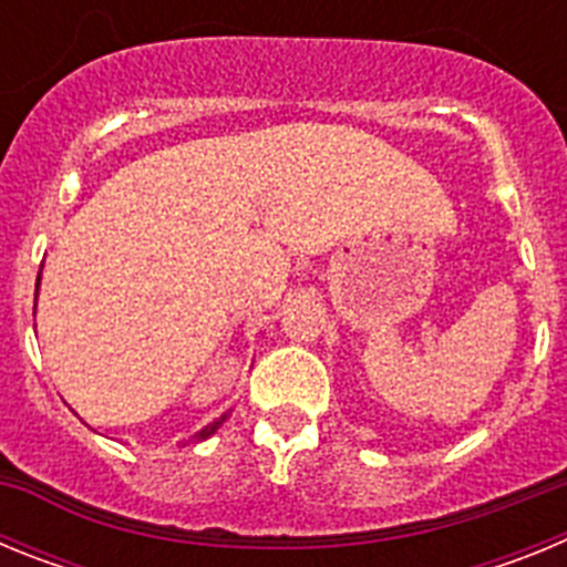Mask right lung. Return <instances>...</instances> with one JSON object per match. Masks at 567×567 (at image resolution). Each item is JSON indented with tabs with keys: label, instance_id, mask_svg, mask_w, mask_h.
<instances>
[{
	"label": "right lung",
	"instance_id": "right-lung-1",
	"mask_svg": "<svg viewBox=\"0 0 567 567\" xmlns=\"http://www.w3.org/2000/svg\"><path fill=\"white\" fill-rule=\"evenodd\" d=\"M39 280H42V275H39ZM39 280H37V292H39ZM33 312H37V307H33ZM227 417H229V412H227V414H221V417L215 420V423L204 425L202 432H195L193 437L187 440V443H198V440H207V437H213V434L218 432V429H221V423H224V420H227ZM187 443H184V445H187Z\"/></svg>",
	"mask_w": 567,
	"mask_h": 567
}]
</instances>
